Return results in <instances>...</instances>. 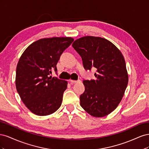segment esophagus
Returning <instances> with one entry per match:
<instances>
[{"mask_svg": "<svg viewBox=\"0 0 149 149\" xmlns=\"http://www.w3.org/2000/svg\"><path fill=\"white\" fill-rule=\"evenodd\" d=\"M70 82L71 83H80L81 82V80H79V79H78V80H71V79H70Z\"/></svg>", "mask_w": 149, "mask_h": 149, "instance_id": "obj_1", "label": "esophagus"}]
</instances>
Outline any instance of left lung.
Here are the masks:
<instances>
[{
    "mask_svg": "<svg viewBox=\"0 0 149 149\" xmlns=\"http://www.w3.org/2000/svg\"><path fill=\"white\" fill-rule=\"evenodd\" d=\"M72 46L82 58L85 70L95 68V79L84 80L80 105L88 114L102 118L118 107L128 84V74L121 52L109 40L87 36Z\"/></svg>",
    "mask_w": 149,
    "mask_h": 149,
    "instance_id": "1",
    "label": "left lung"
}]
</instances>
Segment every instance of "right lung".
<instances>
[{"label": "right lung", "instance_id": "add662e5", "mask_svg": "<svg viewBox=\"0 0 149 149\" xmlns=\"http://www.w3.org/2000/svg\"><path fill=\"white\" fill-rule=\"evenodd\" d=\"M71 37L40 39L26 48L18 62L17 91L26 107L37 116L49 115L61 106L67 81L49 76L56 73V64L73 43Z\"/></svg>", "mask_w": 149, "mask_h": 149}]
</instances>
